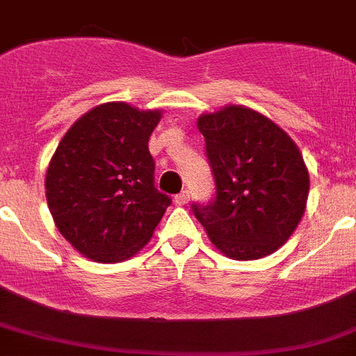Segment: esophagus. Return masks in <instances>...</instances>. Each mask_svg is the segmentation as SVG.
Wrapping results in <instances>:
<instances>
[{"label": "esophagus", "instance_id": "1", "mask_svg": "<svg viewBox=\"0 0 356 356\" xmlns=\"http://www.w3.org/2000/svg\"><path fill=\"white\" fill-rule=\"evenodd\" d=\"M188 200H190V191L182 190L181 193H177V195H175L174 202L177 204V206H184V204H188Z\"/></svg>", "mask_w": 356, "mask_h": 356}]
</instances>
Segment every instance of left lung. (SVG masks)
Wrapping results in <instances>:
<instances>
[{"label":"left lung","instance_id":"obj_1","mask_svg":"<svg viewBox=\"0 0 356 356\" xmlns=\"http://www.w3.org/2000/svg\"><path fill=\"white\" fill-rule=\"evenodd\" d=\"M197 129L215 177L216 197L193 204L213 245L249 261L276 252L307 209L310 175L298 145L280 125L243 105L200 114Z\"/></svg>","mask_w":356,"mask_h":356}]
</instances>
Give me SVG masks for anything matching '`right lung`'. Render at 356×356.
I'll list each match as a JSON object with an SVG mask.
<instances>
[{
  "label": "right lung",
  "instance_id": "1",
  "mask_svg": "<svg viewBox=\"0 0 356 356\" xmlns=\"http://www.w3.org/2000/svg\"><path fill=\"white\" fill-rule=\"evenodd\" d=\"M161 116L125 102L97 105L70 127L49 161V213L60 234L92 261L132 258L172 202L154 186L148 150Z\"/></svg>",
  "mask_w": 356,
  "mask_h": 356
}]
</instances>
